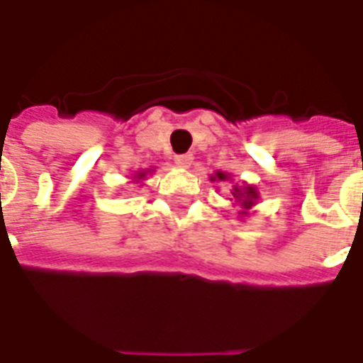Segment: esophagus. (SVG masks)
I'll use <instances>...</instances> for the list:
<instances>
[{"instance_id":"34e87169","label":"esophagus","mask_w":363,"mask_h":363,"mask_svg":"<svg viewBox=\"0 0 363 363\" xmlns=\"http://www.w3.org/2000/svg\"><path fill=\"white\" fill-rule=\"evenodd\" d=\"M192 154H177L175 164L179 165V167H190V165H192Z\"/></svg>"}]
</instances>
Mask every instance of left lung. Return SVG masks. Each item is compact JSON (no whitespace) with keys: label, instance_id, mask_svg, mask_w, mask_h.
Instances as JSON below:
<instances>
[{"label":"left lung","instance_id":"8db88e82","mask_svg":"<svg viewBox=\"0 0 363 363\" xmlns=\"http://www.w3.org/2000/svg\"><path fill=\"white\" fill-rule=\"evenodd\" d=\"M232 181V175L230 173H224V171H216L211 175V182H226ZM233 199H235V205L241 207L239 211V216L241 218H247L250 215V209H252L254 205L258 203L259 194L256 190V186L252 184H247V182H242L241 186L239 184H233V192H232Z\"/></svg>","mask_w":363,"mask_h":363}]
</instances>
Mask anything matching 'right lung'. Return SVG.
I'll return each instance as SVG.
<instances>
[{
	"instance_id": "1",
	"label": "right lung",
	"mask_w": 363,
	"mask_h": 363,
	"mask_svg": "<svg viewBox=\"0 0 363 363\" xmlns=\"http://www.w3.org/2000/svg\"><path fill=\"white\" fill-rule=\"evenodd\" d=\"M148 173H154V169L135 171V173H133V177H131V182H135V184H139V182H143V181H145V179H147Z\"/></svg>"
}]
</instances>
